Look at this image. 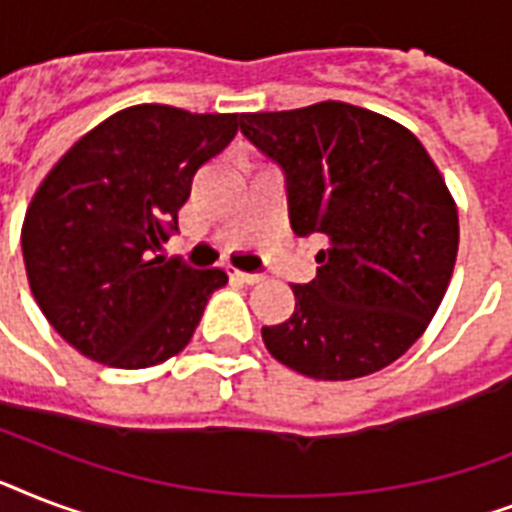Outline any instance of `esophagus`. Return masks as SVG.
Wrapping results in <instances>:
<instances>
[{
    "label": "esophagus",
    "mask_w": 512,
    "mask_h": 512,
    "mask_svg": "<svg viewBox=\"0 0 512 512\" xmlns=\"http://www.w3.org/2000/svg\"><path fill=\"white\" fill-rule=\"evenodd\" d=\"M231 276L233 279L244 281V284H260V281H263L260 273H244V271H236V268H231Z\"/></svg>",
    "instance_id": "obj_1"
}]
</instances>
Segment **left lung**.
I'll list each match as a JSON object with an SVG mask.
<instances>
[{
  "label": "left lung",
  "mask_w": 512,
  "mask_h": 512,
  "mask_svg": "<svg viewBox=\"0 0 512 512\" xmlns=\"http://www.w3.org/2000/svg\"><path fill=\"white\" fill-rule=\"evenodd\" d=\"M241 132L284 170L292 231L327 239L316 279L292 284L295 313L263 327L268 353L313 380L393 364L436 316L460 247L457 204L428 151L340 100L241 114Z\"/></svg>",
  "instance_id": "obj_1"
}]
</instances>
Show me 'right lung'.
I'll return each instance as SVG.
<instances>
[{
    "instance_id": "add662e5",
    "label": "right lung",
    "mask_w": 512,
    "mask_h": 512,
    "mask_svg": "<svg viewBox=\"0 0 512 512\" xmlns=\"http://www.w3.org/2000/svg\"><path fill=\"white\" fill-rule=\"evenodd\" d=\"M239 114L143 103L79 138L26 209L31 295L68 345L116 369L177 356L225 271L156 255L177 231L191 180L233 140Z\"/></svg>"
}]
</instances>
